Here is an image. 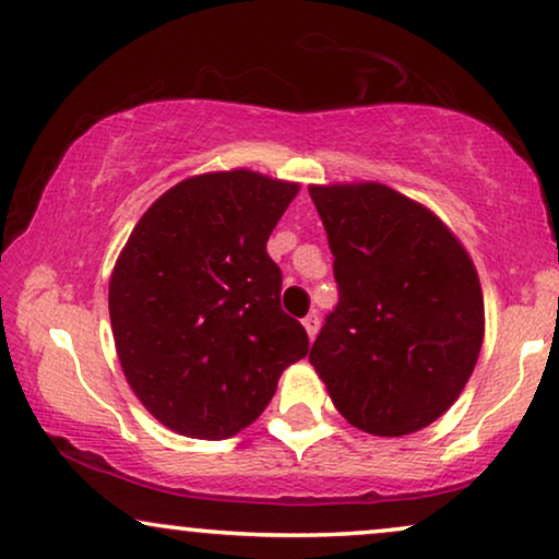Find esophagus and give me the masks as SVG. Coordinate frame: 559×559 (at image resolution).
<instances>
[{"label": "esophagus", "mask_w": 559, "mask_h": 559, "mask_svg": "<svg viewBox=\"0 0 559 559\" xmlns=\"http://www.w3.org/2000/svg\"><path fill=\"white\" fill-rule=\"evenodd\" d=\"M304 330H307L309 341H314L317 332H320V317H317V312H312V314L304 317Z\"/></svg>", "instance_id": "34e87169"}]
</instances>
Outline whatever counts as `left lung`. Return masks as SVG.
Returning <instances> with one entry per match:
<instances>
[{"label": "left lung", "mask_w": 559, "mask_h": 559, "mask_svg": "<svg viewBox=\"0 0 559 559\" xmlns=\"http://www.w3.org/2000/svg\"><path fill=\"white\" fill-rule=\"evenodd\" d=\"M341 301L309 353L337 413L407 436L454 405L485 337L475 263L433 211L381 182L309 186Z\"/></svg>", "instance_id": "1"}]
</instances>
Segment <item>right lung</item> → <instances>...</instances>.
I'll return each instance as SVG.
<instances>
[{
    "instance_id": "right-lung-1",
    "label": "right lung",
    "mask_w": 559,
    "mask_h": 559,
    "mask_svg": "<svg viewBox=\"0 0 559 559\" xmlns=\"http://www.w3.org/2000/svg\"><path fill=\"white\" fill-rule=\"evenodd\" d=\"M299 182L252 169L186 178L133 227L108 309L126 381L162 426L222 441L260 418L309 337L281 309L271 231Z\"/></svg>"
}]
</instances>
